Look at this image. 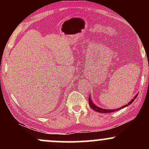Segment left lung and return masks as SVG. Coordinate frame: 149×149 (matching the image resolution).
<instances>
[{
	"instance_id": "8db88e82",
	"label": "left lung",
	"mask_w": 149,
	"mask_h": 149,
	"mask_svg": "<svg viewBox=\"0 0 149 149\" xmlns=\"http://www.w3.org/2000/svg\"><path fill=\"white\" fill-rule=\"evenodd\" d=\"M137 95H138V94H136V95H135L134 97H133L132 100L130 102H128L127 104H126V105L123 106V107H120V108H118V109H102V108L97 107V106L95 105V104H94L93 102H92V100H91V96H90V97H89V98H88L89 105H90V107H91L92 109H93V110L96 111H97V112H100V113H111V112H115V111H118V110H120V109H123V108L127 107V106H129V105H130V104L132 103L133 102H134L135 99L136 98Z\"/></svg>"
}]
</instances>
